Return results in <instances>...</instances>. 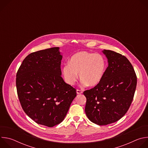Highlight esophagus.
Returning <instances> with one entry per match:
<instances>
[{
	"instance_id": "obj_1",
	"label": "esophagus",
	"mask_w": 148,
	"mask_h": 148,
	"mask_svg": "<svg viewBox=\"0 0 148 148\" xmlns=\"http://www.w3.org/2000/svg\"><path fill=\"white\" fill-rule=\"evenodd\" d=\"M82 93V91L80 90H77V94H81Z\"/></svg>"
}]
</instances>
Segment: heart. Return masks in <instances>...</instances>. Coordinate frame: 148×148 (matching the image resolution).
<instances>
[{
	"label": "heart",
	"instance_id": "heart-1",
	"mask_svg": "<svg viewBox=\"0 0 148 148\" xmlns=\"http://www.w3.org/2000/svg\"><path fill=\"white\" fill-rule=\"evenodd\" d=\"M107 68L105 57L98 53L80 51L74 54L69 64L62 68V74L65 81L73 86L78 78L83 86L94 87L102 81Z\"/></svg>",
	"mask_w": 148,
	"mask_h": 148
}]
</instances>
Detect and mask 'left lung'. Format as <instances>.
Listing matches in <instances>:
<instances>
[{"mask_svg":"<svg viewBox=\"0 0 148 148\" xmlns=\"http://www.w3.org/2000/svg\"><path fill=\"white\" fill-rule=\"evenodd\" d=\"M108 66L101 82L83 92L87 98L88 118L99 125L114 123L128 111L135 94L137 77L128 58L114 51L104 50Z\"/></svg>","mask_w":148,"mask_h":148,"instance_id":"obj_1","label":"left lung"}]
</instances>
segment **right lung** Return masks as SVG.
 Instances as JSON below:
<instances>
[{
  "mask_svg": "<svg viewBox=\"0 0 148 148\" xmlns=\"http://www.w3.org/2000/svg\"><path fill=\"white\" fill-rule=\"evenodd\" d=\"M62 56L59 47L29 54L16 74L17 95L25 113L48 127L59 124L77 95L76 90L61 77Z\"/></svg>",
  "mask_w": 148,
  "mask_h": 148,
  "instance_id": "add662e5",
  "label": "right lung"
}]
</instances>
